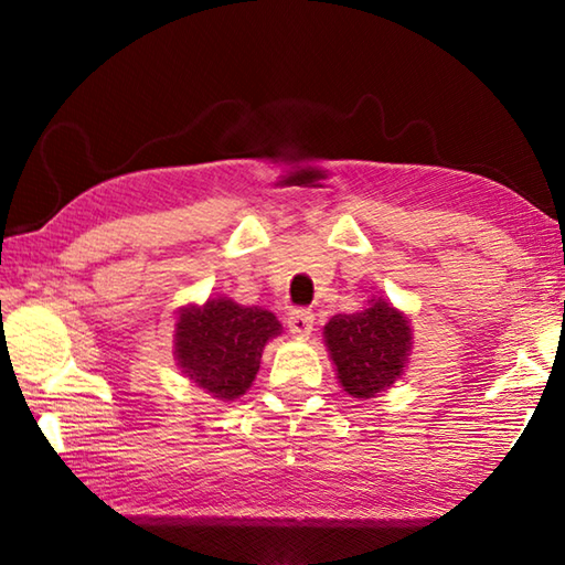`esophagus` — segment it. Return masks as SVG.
I'll return each mask as SVG.
<instances>
[{"mask_svg": "<svg viewBox=\"0 0 565 565\" xmlns=\"http://www.w3.org/2000/svg\"><path fill=\"white\" fill-rule=\"evenodd\" d=\"M289 332L294 334V338H310V332H313V322H316V316L310 313V310H294V313L289 316Z\"/></svg>", "mask_w": 565, "mask_h": 565, "instance_id": "esophagus-1", "label": "esophagus"}]
</instances>
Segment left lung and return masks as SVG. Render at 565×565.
I'll list each match as a JSON object with an SVG mask.
<instances>
[{
  "mask_svg": "<svg viewBox=\"0 0 565 565\" xmlns=\"http://www.w3.org/2000/svg\"><path fill=\"white\" fill-rule=\"evenodd\" d=\"M322 340L342 391L359 401L376 398L403 379L413 354L411 318L376 296L359 313L332 316Z\"/></svg>",
  "mask_w": 565,
  "mask_h": 565,
  "instance_id": "left-lung-1",
  "label": "left lung"
}]
</instances>
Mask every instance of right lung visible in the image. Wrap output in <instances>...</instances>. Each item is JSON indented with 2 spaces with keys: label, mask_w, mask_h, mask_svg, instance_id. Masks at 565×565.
<instances>
[{
  "label": "right lung",
  "mask_w": 565,
  "mask_h": 565,
  "mask_svg": "<svg viewBox=\"0 0 565 565\" xmlns=\"http://www.w3.org/2000/svg\"><path fill=\"white\" fill-rule=\"evenodd\" d=\"M281 322L267 308L218 296L179 308L174 359L182 374L213 401L231 403L257 379L262 352L279 338Z\"/></svg>",
  "instance_id": "add662e5"
}]
</instances>
